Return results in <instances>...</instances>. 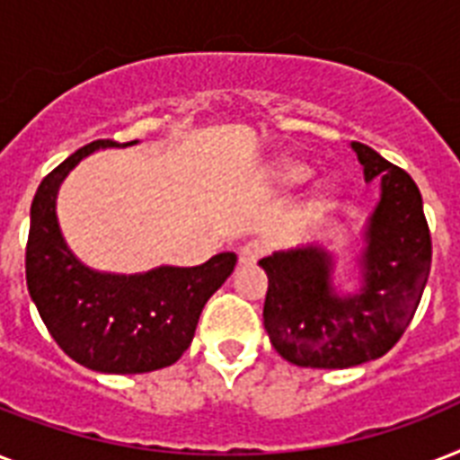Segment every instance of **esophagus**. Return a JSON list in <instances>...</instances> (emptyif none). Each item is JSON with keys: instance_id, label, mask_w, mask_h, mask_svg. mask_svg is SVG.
Masks as SVG:
<instances>
[{"instance_id": "1", "label": "esophagus", "mask_w": 460, "mask_h": 460, "mask_svg": "<svg viewBox=\"0 0 460 460\" xmlns=\"http://www.w3.org/2000/svg\"><path fill=\"white\" fill-rule=\"evenodd\" d=\"M262 258V245L260 243H245L238 248V265L251 267Z\"/></svg>"}]
</instances>
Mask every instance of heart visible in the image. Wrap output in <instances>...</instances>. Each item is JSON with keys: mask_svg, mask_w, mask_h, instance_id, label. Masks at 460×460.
Returning a JSON list of instances; mask_svg holds the SVG:
<instances>
[{"mask_svg": "<svg viewBox=\"0 0 460 460\" xmlns=\"http://www.w3.org/2000/svg\"><path fill=\"white\" fill-rule=\"evenodd\" d=\"M310 176V166L303 164V162H296V159H279L277 164L267 172V179L270 183L277 188H291L298 186ZM336 198H339V188L332 181H322L320 186L314 188L310 200H307V212L310 215H322V212H329V209L336 205Z\"/></svg>", "mask_w": 460, "mask_h": 460, "instance_id": "heart-1", "label": "heart"}]
</instances>
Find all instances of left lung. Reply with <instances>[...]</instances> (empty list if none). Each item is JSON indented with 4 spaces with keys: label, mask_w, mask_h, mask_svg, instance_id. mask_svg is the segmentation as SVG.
<instances>
[{
    "label": "left lung",
    "mask_w": 460,
    "mask_h": 460,
    "mask_svg": "<svg viewBox=\"0 0 460 460\" xmlns=\"http://www.w3.org/2000/svg\"><path fill=\"white\" fill-rule=\"evenodd\" d=\"M365 181L379 179V202L365 226L363 284L336 294L332 255L320 245L260 260L270 287L262 320L281 358L301 367L343 370L377 360L413 320L432 265L420 190L403 169L363 143H350Z\"/></svg>",
    "instance_id": "left-lung-1"
}]
</instances>
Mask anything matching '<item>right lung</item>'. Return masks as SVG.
Returning <instances> with one entry per match:
<instances>
[{
  "label": "right lung",
  "mask_w": 460,
  "mask_h": 460,
  "mask_svg": "<svg viewBox=\"0 0 460 460\" xmlns=\"http://www.w3.org/2000/svg\"><path fill=\"white\" fill-rule=\"evenodd\" d=\"M117 146L95 140L42 179L31 208L25 281L47 332L68 358L95 372L138 375L183 356L202 307L234 272L236 255L219 252L205 265L157 267L131 277L78 262L57 222V190L83 157Z\"/></svg>",
  "instance_id": "right-lung-1"
}]
</instances>
